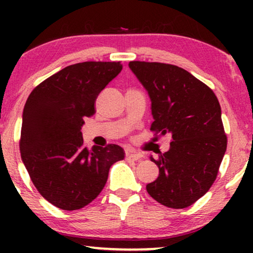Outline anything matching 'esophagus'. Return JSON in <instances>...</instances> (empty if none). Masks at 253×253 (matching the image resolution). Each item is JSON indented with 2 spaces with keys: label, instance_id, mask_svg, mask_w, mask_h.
Listing matches in <instances>:
<instances>
[{
  "label": "esophagus",
  "instance_id": "34e87169",
  "mask_svg": "<svg viewBox=\"0 0 253 253\" xmlns=\"http://www.w3.org/2000/svg\"><path fill=\"white\" fill-rule=\"evenodd\" d=\"M126 158L127 159V160L137 161V160H140V159L143 158V155H141L140 153H136V152H126Z\"/></svg>",
  "mask_w": 253,
  "mask_h": 253
}]
</instances>
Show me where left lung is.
Segmentation results:
<instances>
[{
    "instance_id": "1",
    "label": "left lung",
    "mask_w": 253,
    "mask_h": 253,
    "mask_svg": "<svg viewBox=\"0 0 253 253\" xmlns=\"http://www.w3.org/2000/svg\"><path fill=\"white\" fill-rule=\"evenodd\" d=\"M131 71L151 99L155 134L171 136L159 159V176L148 183L152 198L171 209H185L215 181L227 150L219 100L209 86L184 69L158 62L132 61Z\"/></svg>"
}]
</instances>
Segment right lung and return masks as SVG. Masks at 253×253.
Here are the masks:
<instances>
[{"label": "right lung", "instance_id": "add662e5", "mask_svg": "<svg viewBox=\"0 0 253 253\" xmlns=\"http://www.w3.org/2000/svg\"><path fill=\"white\" fill-rule=\"evenodd\" d=\"M122 70L121 62L69 65L37 86L26 100L20 155L40 195L64 211L83 209L102 191L109 169L123 160L119 145L84 146V117L94 115L100 92Z\"/></svg>", "mask_w": 253, "mask_h": 253}]
</instances>
